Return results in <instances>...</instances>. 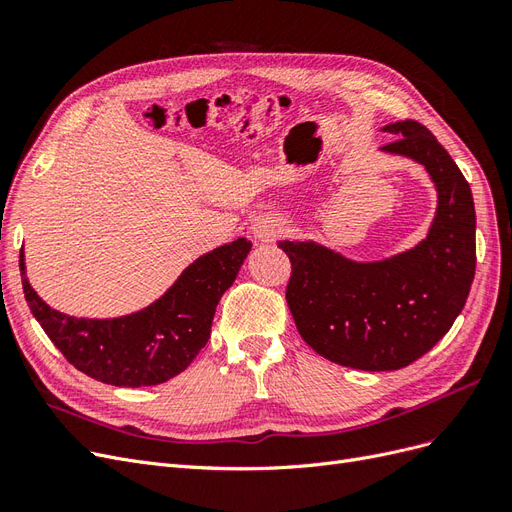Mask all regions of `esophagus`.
<instances>
[{"mask_svg": "<svg viewBox=\"0 0 512 512\" xmlns=\"http://www.w3.org/2000/svg\"><path fill=\"white\" fill-rule=\"evenodd\" d=\"M286 228H284V222L275 220V218H260L254 222L252 226V235L258 239V241H273L282 235Z\"/></svg>", "mask_w": 512, "mask_h": 512, "instance_id": "34e87169", "label": "esophagus"}]
</instances>
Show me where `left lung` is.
<instances>
[{
	"label": "left lung",
	"instance_id": "left-lung-1",
	"mask_svg": "<svg viewBox=\"0 0 512 512\" xmlns=\"http://www.w3.org/2000/svg\"><path fill=\"white\" fill-rule=\"evenodd\" d=\"M386 153L423 164L438 192L427 237L397 256L356 262L314 241H280L292 273L286 301L294 324L320 356L363 371L401 369L453 327L476 269L472 190L423 123L384 126Z\"/></svg>",
	"mask_w": 512,
	"mask_h": 512
}]
</instances>
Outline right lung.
<instances>
[{
  "label": "right lung",
  "instance_id": "add662e5",
  "mask_svg": "<svg viewBox=\"0 0 512 512\" xmlns=\"http://www.w3.org/2000/svg\"><path fill=\"white\" fill-rule=\"evenodd\" d=\"M250 250L252 243L243 237L215 247L196 258L158 301L108 320L57 312L27 282L23 250L19 265L29 309L68 363L104 384L136 389L175 378L196 359L209 342L215 307Z\"/></svg>",
  "mask_w": 512,
  "mask_h": 512
}]
</instances>
